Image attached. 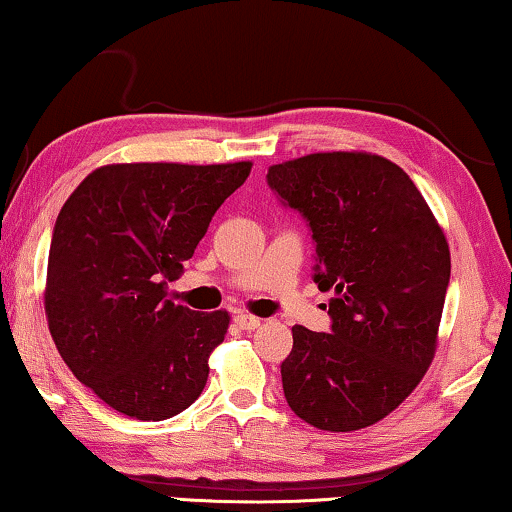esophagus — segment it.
<instances>
[{
	"label": "esophagus",
	"mask_w": 512,
	"mask_h": 512,
	"mask_svg": "<svg viewBox=\"0 0 512 512\" xmlns=\"http://www.w3.org/2000/svg\"><path fill=\"white\" fill-rule=\"evenodd\" d=\"M234 324L243 331H255L257 326L262 324V319L255 317V315H248V312H239V315H234Z\"/></svg>",
	"instance_id": "34e87169"
}]
</instances>
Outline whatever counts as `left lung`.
<instances>
[{
  "mask_svg": "<svg viewBox=\"0 0 512 512\" xmlns=\"http://www.w3.org/2000/svg\"><path fill=\"white\" fill-rule=\"evenodd\" d=\"M266 181L308 220L315 282L333 292L331 331L294 326L282 391L329 432L375 425L430 368L451 250L409 174L388 158L329 151L271 165Z\"/></svg>",
  "mask_w": 512,
  "mask_h": 512,
  "instance_id": "8db88e82",
  "label": "left lung"
}]
</instances>
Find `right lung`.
<instances>
[{
  "label": "right lung",
  "mask_w": 512,
  "mask_h": 512,
  "mask_svg": "<svg viewBox=\"0 0 512 512\" xmlns=\"http://www.w3.org/2000/svg\"><path fill=\"white\" fill-rule=\"evenodd\" d=\"M250 167L103 165L61 207L45 278L48 326L73 375L119 414L165 421L200 398L230 315L177 305L167 282Z\"/></svg>",
  "instance_id": "obj_1"
}]
</instances>
